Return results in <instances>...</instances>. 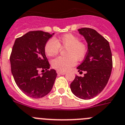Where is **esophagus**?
<instances>
[{
    "label": "esophagus",
    "mask_w": 125,
    "mask_h": 125,
    "mask_svg": "<svg viewBox=\"0 0 125 125\" xmlns=\"http://www.w3.org/2000/svg\"><path fill=\"white\" fill-rule=\"evenodd\" d=\"M57 73L58 75H65L66 73V72H57Z\"/></svg>",
    "instance_id": "34e87169"
}]
</instances>
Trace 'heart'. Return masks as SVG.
<instances>
[{
    "mask_svg": "<svg viewBox=\"0 0 125 125\" xmlns=\"http://www.w3.org/2000/svg\"><path fill=\"white\" fill-rule=\"evenodd\" d=\"M60 48H66L65 55L67 56H59L51 61L52 67L58 72L69 70L75 65L76 60H82L87 52V44L79 42L77 36L70 33L48 40L44 46V52L47 56H53L58 53Z\"/></svg>",
    "mask_w": 125,
    "mask_h": 125,
    "instance_id": "1",
    "label": "heart"
}]
</instances>
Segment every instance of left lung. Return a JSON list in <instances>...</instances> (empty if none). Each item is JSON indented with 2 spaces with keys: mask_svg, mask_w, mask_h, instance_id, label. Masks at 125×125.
<instances>
[{
  "mask_svg": "<svg viewBox=\"0 0 125 125\" xmlns=\"http://www.w3.org/2000/svg\"><path fill=\"white\" fill-rule=\"evenodd\" d=\"M78 31L87 43V52L77 69L86 72L83 77L75 76L70 89L75 96L87 100L94 98L106 87L112 70V54L109 42L95 30L83 28Z\"/></svg>",
  "mask_w": 125,
  "mask_h": 125,
  "instance_id": "1",
  "label": "left lung"
}]
</instances>
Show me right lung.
<instances>
[{"label": "right lung", "mask_w": 125, "mask_h": 125, "mask_svg": "<svg viewBox=\"0 0 125 125\" xmlns=\"http://www.w3.org/2000/svg\"><path fill=\"white\" fill-rule=\"evenodd\" d=\"M53 34L30 31L16 39L13 45L10 56L12 74L18 87L30 97H43L53 86L57 73L54 69L49 70L44 52L45 44ZM40 70L46 72L40 74Z\"/></svg>", "instance_id": "obj_1"}]
</instances>
